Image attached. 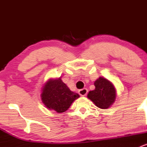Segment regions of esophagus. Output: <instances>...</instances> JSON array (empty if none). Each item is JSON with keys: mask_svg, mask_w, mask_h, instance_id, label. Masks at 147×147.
Returning a JSON list of instances; mask_svg holds the SVG:
<instances>
[{"mask_svg": "<svg viewBox=\"0 0 147 147\" xmlns=\"http://www.w3.org/2000/svg\"><path fill=\"white\" fill-rule=\"evenodd\" d=\"M87 92H88V90L86 88L81 89V90H79V94L81 96H85L87 94Z\"/></svg>", "mask_w": 147, "mask_h": 147, "instance_id": "esophagus-1", "label": "esophagus"}]
</instances>
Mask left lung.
<instances>
[{
	"mask_svg": "<svg viewBox=\"0 0 147 147\" xmlns=\"http://www.w3.org/2000/svg\"><path fill=\"white\" fill-rule=\"evenodd\" d=\"M94 85L95 90L88 92V98L99 109H106L110 107L116 97V90L113 84L107 79L100 77L95 81Z\"/></svg>",
	"mask_w": 147,
	"mask_h": 147,
	"instance_id": "8db88e82",
	"label": "left lung"
}]
</instances>
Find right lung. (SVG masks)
Returning <instances> with one entry per match:
<instances>
[{"instance_id": "obj_1", "label": "right lung", "mask_w": 147, "mask_h": 147, "mask_svg": "<svg viewBox=\"0 0 147 147\" xmlns=\"http://www.w3.org/2000/svg\"><path fill=\"white\" fill-rule=\"evenodd\" d=\"M41 97L42 102L48 109L57 113H63L76 99L79 98V95L70 90L59 77L49 79L43 86Z\"/></svg>"}]
</instances>
